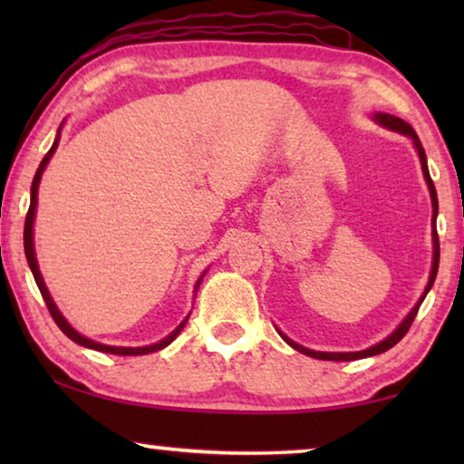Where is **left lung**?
Instances as JSON below:
<instances>
[{
	"instance_id": "left-lung-1",
	"label": "left lung",
	"mask_w": 464,
	"mask_h": 464,
	"mask_svg": "<svg viewBox=\"0 0 464 464\" xmlns=\"http://www.w3.org/2000/svg\"><path fill=\"white\" fill-rule=\"evenodd\" d=\"M373 120H376V122H378L380 126H384V129L395 130V132H401V135L410 137V139H411V143H414L416 151H418V158H420L422 175H424V181H427V186H429L430 205H433V218H430V224H433V266H430V275H429V283H427V287H424L422 295H420V300L416 302V306L410 310L408 316H405V319H403L401 323H399L395 332H392L391 335H386L384 340H380L378 344H373V346H370V348H365V351H357V353H321V351H310V348L302 346V344H297V342H294V340H289L287 335H285L283 332H278V329H276V332L281 334V338H283L285 342H287V344H289L291 348H295L297 353L308 354V357H314V359H323V361H357V359H365V357H373V354L386 353V351H389V348L395 346L397 342L401 340L405 334H408V329H410V325H411V321L416 319L418 308H420V304L424 302V297H427V294L430 291V287H433L435 276H437V268H440V238H437V227H435L437 211H440V205H437V192H435L433 179H430V175H429L427 154H424V148H422L420 139H418L416 130L411 129V126H410L408 122H405V120L397 118V116H391V113H382V111H378V113H373Z\"/></svg>"
}]
</instances>
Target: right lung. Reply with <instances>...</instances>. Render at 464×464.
Segmentation results:
<instances>
[{"instance_id": "add662e5", "label": "right lung", "mask_w": 464, "mask_h": 464, "mask_svg": "<svg viewBox=\"0 0 464 464\" xmlns=\"http://www.w3.org/2000/svg\"><path fill=\"white\" fill-rule=\"evenodd\" d=\"M61 129H63V124L59 126V130H56V137H54L53 148H50L48 154L44 156V160L40 162V167H37V170H35L34 183H31V205H29L27 219H24V237H23V238H24V256H27V264H29L31 272H34V278H35L37 287H40V294H42V297H44V302H46L50 314H53V319H54L56 325L61 327V332L65 334L69 340H73L75 344H80V346H84V348H92V351H99V353L122 354V357H132V354H150V353L162 351V348H167V346L170 344V342H173V340L177 338V335L181 334V329H183V325H186V323H188L189 314L179 323V325H177V327L173 329V332H170V334L167 335V338L160 340V342H156V344H150V346H135V348H132V346H107V344H101V342H94V340H91V338H86V335H82L80 332H75V329H73L72 325H69V321L65 319V316H63L59 306H56V304H54L53 295H50V291H48V287H46V283H44L42 272H40V266H37V259H35V245H34V221H35V208H37V188H40L42 173H44V170H46L50 158H53L56 148H59ZM205 275H207V270L202 272L200 278H198V283H196V291H198L200 283H202V276H205Z\"/></svg>"}]
</instances>
